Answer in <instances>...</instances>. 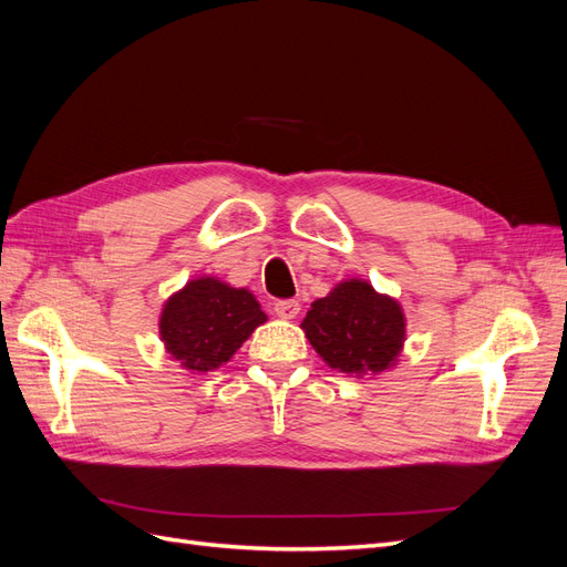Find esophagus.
Masks as SVG:
<instances>
[{
  "label": "esophagus",
  "instance_id": "1",
  "mask_svg": "<svg viewBox=\"0 0 567 567\" xmlns=\"http://www.w3.org/2000/svg\"><path fill=\"white\" fill-rule=\"evenodd\" d=\"M274 312L281 319H296L300 315V302L298 300H279L274 302Z\"/></svg>",
  "mask_w": 567,
  "mask_h": 567
}]
</instances>
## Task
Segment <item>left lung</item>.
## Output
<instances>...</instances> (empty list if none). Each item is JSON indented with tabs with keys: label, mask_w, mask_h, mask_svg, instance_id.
<instances>
[{
	"label": "left lung",
	"mask_w": 567,
	"mask_h": 567,
	"mask_svg": "<svg viewBox=\"0 0 567 567\" xmlns=\"http://www.w3.org/2000/svg\"><path fill=\"white\" fill-rule=\"evenodd\" d=\"M300 329L331 369L379 375L398 364L406 319L398 300L373 290L369 281L348 279L312 302Z\"/></svg>",
	"instance_id": "8db88e82"
}]
</instances>
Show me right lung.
I'll return each mask as SVG.
<instances>
[{"label":"right lung","instance_id":"1","mask_svg":"<svg viewBox=\"0 0 567 567\" xmlns=\"http://www.w3.org/2000/svg\"><path fill=\"white\" fill-rule=\"evenodd\" d=\"M265 321L267 315L248 288L198 277L165 300L158 329L175 362L192 373H208L227 364Z\"/></svg>","mask_w":567,"mask_h":567}]
</instances>
